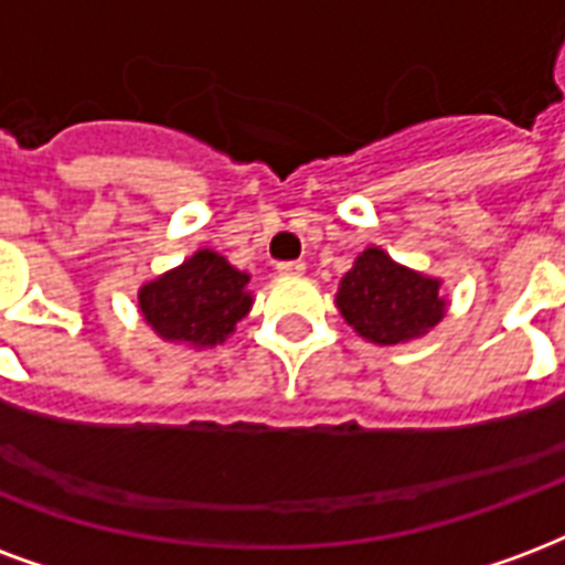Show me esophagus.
<instances>
[{"mask_svg":"<svg viewBox=\"0 0 565 565\" xmlns=\"http://www.w3.org/2000/svg\"><path fill=\"white\" fill-rule=\"evenodd\" d=\"M275 269H278V275H302L305 263L302 260H284V263H278Z\"/></svg>","mask_w":565,"mask_h":565,"instance_id":"esophagus-1","label":"esophagus"}]
</instances>
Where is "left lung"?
<instances>
[{
    "instance_id": "left-lung-1",
    "label": "left lung",
    "mask_w": 565,
    "mask_h": 565,
    "mask_svg": "<svg viewBox=\"0 0 565 565\" xmlns=\"http://www.w3.org/2000/svg\"><path fill=\"white\" fill-rule=\"evenodd\" d=\"M335 305L347 323L380 347L425 335L446 315L440 281L413 271L383 248H365L338 287Z\"/></svg>"
}]
</instances>
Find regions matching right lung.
<instances>
[{"instance_id":"obj_1","label":"right lung","mask_w":565,"mask_h":565,"mask_svg":"<svg viewBox=\"0 0 565 565\" xmlns=\"http://www.w3.org/2000/svg\"><path fill=\"white\" fill-rule=\"evenodd\" d=\"M250 275L230 266L227 257L200 248L182 266L140 287V315L164 341L203 350L224 344L250 311Z\"/></svg>"}]
</instances>
